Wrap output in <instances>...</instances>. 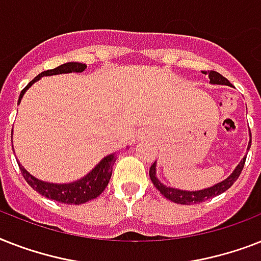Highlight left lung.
Returning a JSON list of instances; mask_svg holds the SVG:
<instances>
[{
    "mask_svg": "<svg viewBox=\"0 0 261 261\" xmlns=\"http://www.w3.org/2000/svg\"><path fill=\"white\" fill-rule=\"evenodd\" d=\"M204 74H208V79H210L211 84H217V85H227V87H231V84L227 81L223 75H221L219 73L214 70L210 71H203ZM252 143V135L251 130H249V143H248V150L251 147ZM245 160L247 157H244L240 164L236 167V169L233 171V173L229 176L227 178H225L223 181L215 184V186L210 187V188H204V190H199V191H182L177 190V188H172V187L164 186L163 182L160 181L157 176H155V163L150 167V171H149V174H150V180L153 181L154 187L157 190L161 192V194L165 196L167 199L172 200L174 203H178V204H196V203L204 202L207 199H211L217 196V195H221L222 192H225L226 190H229L234 181L239 178V176L241 174V171H243L244 164H245Z\"/></svg>",
    "mask_w": 261,
    "mask_h": 261,
    "instance_id": "1",
    "label": "left lung"
}]
</instances>
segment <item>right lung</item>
I'll list each match as a JSON object with an SVG mask.
<instances>
[{
	"mask_svg": "<svg viewBox=\"0 0 261 261\" xmlns=\"http://www.w3.org/2000/svg\"><path fill=\"white\" fill-rule=\"evenodd\" d=\"M87 69L85 63L80 62H67L63 63L61 66L51 69V70L42 71L40 74L36 75L20 93L18 102L21 101L22 96L27 92V89L32 87L38 80H40L44 75H55V74H65V73H81ZM116 161V155L110 154L104 157L96 167L83 178H80L77 181L67 182V184H54V182H47L39 180L35 176L24 169L21 164L18 163L20 171L25 178V181L30 184L35 191H38L39 194L46 196L48 199L57 200V202L66 203V204H83L92 199L97 198L102 191L106 190V187L110 182L111 174H112V167Z\"/></svg>",
	"mask_w": 261,
	"mask_h": 261,
	"instance_id": "obj_1",
	"label": "right lung"
}]
</instances>
